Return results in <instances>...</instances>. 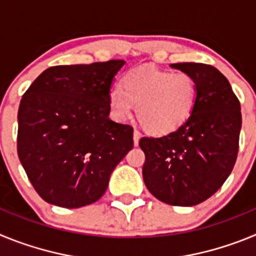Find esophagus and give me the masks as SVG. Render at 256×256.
I'll return each mask as SVG.
<instances>
[{
	"label": "esophagus",
	"instance_id": "esophagus-1",
	"mask_svg": "<svg viewBox=\"0 0 256 256\" xmlns=\"http://www.w3.org/2000/svg\"><path fill=\"white\" fill-rule=\"evenodd\" d=\"M140 138H141V132L137 130H134V132H133V142H134V146H137V144H138Z\"/></svg>",
	"mask_w": 256,
	"mask_h": 256
}]
</instances>
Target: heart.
I'll use <instances>...</instances> for the list:
<instances>
[{"instance_id": "1", "label": "heart", "mask_w": 256, "mask_h": 256, "mask_svg": "<svg viewBox=\"0 0 256 256\" xmlns=\"http://www.w3.org/2000/svg\"><path fill=\"white\" fill-rule=\"evenodd\" d=\"M198 97V86L191 74L156 68H136L120 80V88L108 92L110 114L124 120L133 106L140 124L154 136L177 130L191 116Z\"/></svg>"}]
</instances>
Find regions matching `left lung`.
I'll return each instance as SVG.
<instances>
[{
  "label": "left lung",
  "mask_w": 256,
  "mask_h": 256,
  "mask_svg": "<svg viewBox=\"0 0 256 256\" xmlns=\"http://www.w3.org/2000/svg\"><path fill=\"white\" fill-rule=\"evenodd\" d=\"M191 74L198 97L191 116L162 137H142L144 184L158 200L174 206H194L222 187L234 166L242 118L228 79L212 65H172Z\"/></svg>",
  "instance_id": "1"
}]
</instances>
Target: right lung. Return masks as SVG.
<instances>
[{"label":"right lung","mask_w":256,"mask_h":256,"mask_svg":"<svg viewBox=\"0 0 256 256\" xmlns=\"http://www.w3.org/2000/svg\"><path fill=\"white\" fill-rule=\"evenodd\" d=\"M124 60L58 65L38 76L18 112V155L38 195L74 209L105 194L133 148V128L108 118V97Z\"/></svg>","instance_id":"right-lung-1"}]
</instances>
